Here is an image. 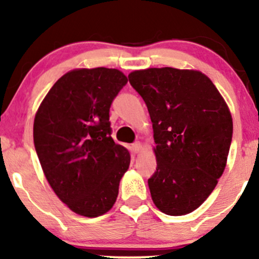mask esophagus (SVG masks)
Wrapping results in <instances>:
<instances>
[{
	"mask_svg": "<svg viewBox=\"0 0 259 259\" xmlns=\"http://www.w3.org/2000/svg\"><path fill=\"white\" fill-rule=\"evenodd\" d=\"M140 150H141V144L140 142H135V144L132 145V151L134 153H138Z\"/></svg>",
	"mask_w": 259,
	"mask_h": 259,
	"instance_id": "obj_1",
	"label": "esophagus"
}]
</instances>
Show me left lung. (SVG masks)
<instances>
[{
    "label": "left lung",
    "mask_w": 259,
    "mask_h": 259,
    "mask_svg": "<svg viewBox=\"0 0 259 259\" xmlns=\"http://www.w3.org/2000/svg\"><path fill=\"white\" fill-rule=\"evenodd\" d=\"M153 126L157 168L148 179L153 203L184 215L212 194L227 165L233 119L224 99L197 70L150 68L129 74Z\"/></svg>",
    "instance_id": "1"
}]
</instances>
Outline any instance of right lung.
<instances>
[{
    "label": "right lung",
    "mask_w": 259,
    "mask_h": 259,
    "mask_svg": "<svg viewBox=\"0 0 259 259\" xmlns=\"http://www.w3.org/2000/svg\"><path fill=\"white\" fill-rule=\"evenodd\" d=\"M118 69L64 74L46 95L34 120V145L55 194L76 214L95 218L113 207L130 164L112 139L109 108L126 85Z\"/></svg>",
    "instance_id": "obj_1"
}]
</instances>
